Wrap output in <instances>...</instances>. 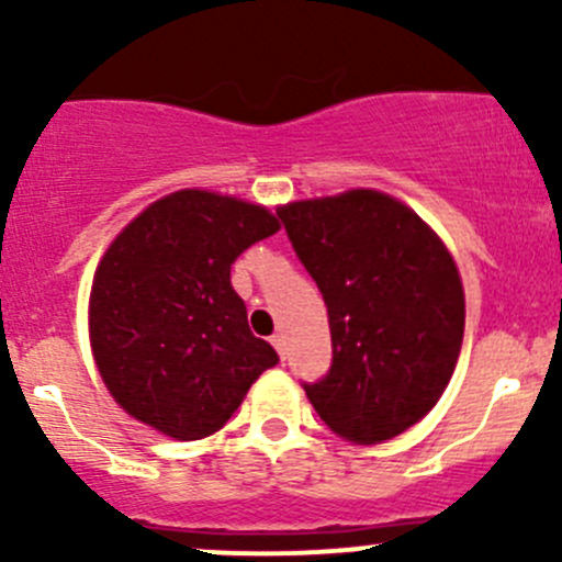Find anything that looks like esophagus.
<instances>
[{
  "instance_id": "obj_1",
  "label": "esophagus",
  "mask_w": 562,
  "mask_h": 562,
  "mask_svg": "<svg viewBox=\"0 0 562 562\" xmlns=\"http://www.w3.org/2000/svg\"><path fill=\"white\" fill-rule=\"evenodd\" d=\"M271 345H274V350L280 353V359H285V337H282V334H274V337H271Z\"/></svg>"
}]
</instances>
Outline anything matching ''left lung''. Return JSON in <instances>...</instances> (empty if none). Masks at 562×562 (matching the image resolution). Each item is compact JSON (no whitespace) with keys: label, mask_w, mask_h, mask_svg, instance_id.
I'll return each instance as SVG.
<instances>
[{"label":"left lung","mask_w":562,"mask_h":562,"mask_svg":"<svg viewBox=\"0 0 562 562\" xmlns=\"http://www.w3.org/2000/svg\"><path fill=\"white\" fill-rule=\"evenodd\" d=\"M277 214L331 328V370L304 391L337 438L386 443L422 422L454 375L464 337L454 255L411 206L370 187Z\"/></svg>","instance_id":"obj_1"}]
</instances>
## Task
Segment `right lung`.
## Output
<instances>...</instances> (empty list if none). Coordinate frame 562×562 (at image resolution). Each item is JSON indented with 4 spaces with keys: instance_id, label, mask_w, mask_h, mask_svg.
I'll use <instances>...</instances> for the list:
<instances>
[{
    "instance_id": "1",
    "label": "right lung",
    "mask_w": 562,
    "mask_h": 562,
    "mask_svg": "<svg viewBox=\"0 0 562 562\" xmlns=\"http://www.w3.org/2000/svg\"><path fill=\"white\" fill-rule=\"evenodd\" d=\"M277 231L260 203L198 187L119 231L94 271L89 345L127 416L173 440L209 438L277 364L231 285V263Z\"/></svg>"
}]
</instances>
